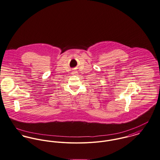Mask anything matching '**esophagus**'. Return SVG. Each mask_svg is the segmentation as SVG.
<instances>
[{"instance_id":"1","label":"esophagus","mask_w":160,"mask_h":160,"mask_svg":"<svg viewBox=\"0 0 160 160\" xmlns=\"http://www.w3.org/2000/svg\"><path fill=\"white\" fill-rule=\"evenodd\" d=\"M78 72H76V71H73L72 72V74H73V75H77L78 74Z\"/></svg>"}]
</instances>
